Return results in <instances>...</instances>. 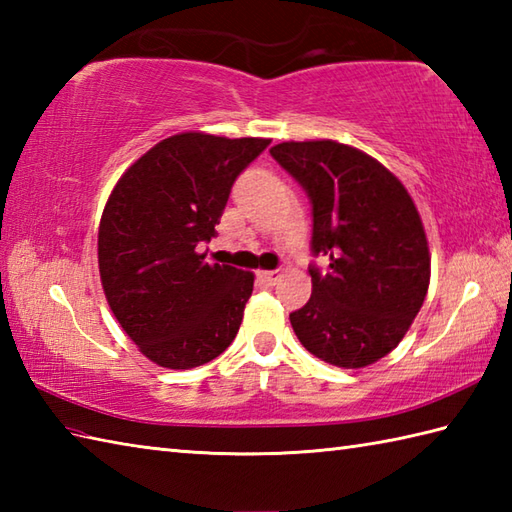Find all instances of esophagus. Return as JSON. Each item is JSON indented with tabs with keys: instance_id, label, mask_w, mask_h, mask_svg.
I'll return each instance as SVG.
<instances>
[{
	"instance_id": "1",
	"label": "esophagus",
	"mask_w": 512,
	"mask_h": 512,
	"mask_svg": "<svg viewBox=\"0 0 512 512\" xmlns=\"http://www.w3.org/2000/svg\"><path fill=\"white\" fill-rule=\"evenodd\" d=\"M257 277L262 279L264 284H268V286H275L277 281L281 279V270H262V273H259Z\"/></svg>"
}]
</instances>
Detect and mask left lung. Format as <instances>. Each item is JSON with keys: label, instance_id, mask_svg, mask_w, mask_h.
I'll list each match as a JSON object with an SVG mask.
<instances>
[{"label": "left lung", "instance_id": "left-lung-1", "mask_svg": "<svg viewBox=\"0 0 512 512\" xmlns=\"http://www.w3.org/2000/svg\"><path fill=\"white\" fill-rule=\"evenodd\" d=\"M279 167L312 206V295L290 312L297 339L321 361L356 369L402 341L427 297L431 257L411 195L378 160L334 140L281 143Z\"/></svg>", "mask_w": 512, "mask_h": 512}]
</instances>
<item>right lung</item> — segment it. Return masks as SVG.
I'll return each instance as SVG.
<instances>
[{"instance_id":"1","label":"right lung","mask_w":512,"mask_h":512,"mask_svg":"<svg viewBox=\"0 0 512 512\" xmlns=\"http://www.w3.org/2000/svg\"><path fill=\"white\" fill-rule=\"evenodd\" d=\"M266 138L187 132L162 140L118 180L99 226L107 303L140 352L191 369L233 343L253 273L204 262L233 184Z\"/></svg>"}]
</instances>
